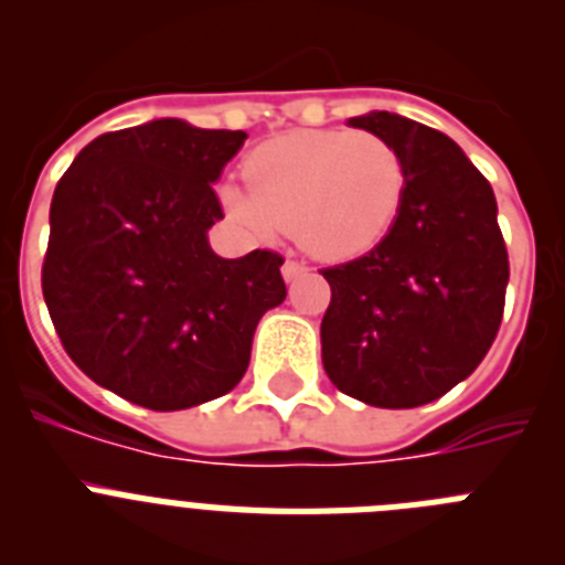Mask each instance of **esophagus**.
Returning <instances> with one entry per match:
<instances>
[{"mask_svg": "<svg viewBox=\"0 0 565 565\" xmlns=\"http://www.w3.org/2000/svg\"><path fill=\"white\" fill-rule=\"evenodd\" d=\"M306 271H308V266L302 263V259H286V263H282V277H286L288 282L299 279Z\"/></svg>", "mask_w": 565, "mask_h": 565, "instance_id": "34e87169", "label": "esophagus"}]
</instances>
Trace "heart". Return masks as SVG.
<instances>
[{"label":"heart","mask_w":565,"mask_h":565,"mask_svg":"<svg viewBox=\"0 0 565 565\" xmlns=\"http://www.w3.org/2000/svg\"><path fill=\"white\" fill-rule=\"evenodd\" d=\"M252 192L223 189L228 212L263 232H288L313 257L353 259L396 226L407 167L391 141L351 129H297L254 149Z\"/></svg>","instance_id":"obj_1"}]
</instances>
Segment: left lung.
I'll use <instances>...</instances> for the list:
<instances>
[{
  "label": "left lung",
  "mask_w": 565,
  "mask_h": 565,
  "mask_svg": "<svg viewBox=\"0 0 565 565\" xmlns=\"http://www.w3.org/2000/svg\"><path fill=\"white\" fill-rule=\"evenodd\" d=\"M351 124L398 149L407 192L376 248L322 268L331 286L322 364L344 396L404 411L441 398L487 356L509 254L492 186L456 141L393 113Z\"/></svg>",
  "instance_id": "obj_1"
}]
</instances>
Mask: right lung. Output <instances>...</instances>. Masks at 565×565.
<instances>
[{
    "label": "right lung",
    "mask_w": 565,
    "mask_h": 565,
    "mask_svg": "<svg viewBox=\"0 0 565 565\" xmlns=\"http://www.w3.org/2000/svg\"><path fill=\"white\" fill-rule=\"evenodd\" d=\"M248 135L178 118L98 135L50 203L42 294L64 351L147 411L226 396L252 359L259 317L286 299L282 257L223 259L212 183Z\"/></svg>",
    "instance_id": "obj_1"
}]
</instances>
